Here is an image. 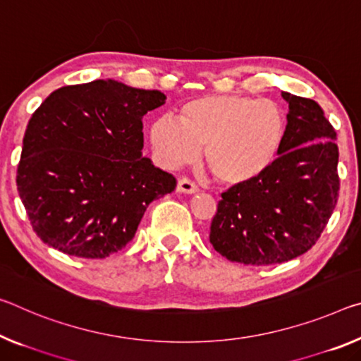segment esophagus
I'll return each instance as SVG.
<instances>
[{
	"label": "esophagus",
	"instance_id": "1",
	"mask_svg": "<svg viewBox=\"0 0 361 361\" xmlns=\"http://www.w3.org/2000/svg\"><path fill=\"white\" fill-rule=\"evenodd\" d=\"M197 190L199 188L196 183H192L190 178H180L178 185H176V191H180V192L192 194V192H197Z\"/></svg>",
	"mask_w": 361,
	"mask_h": 361
}]
</instances>
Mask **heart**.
I'll use <instances>...</instances> for the list:
<instances>
[{
	"label": "heart",
	"instance_id": "b5f03b06",
	"mask_svg": "<svg viewBox=\"0 0 361 361\" xmlns=\"http://www.w3.org/2000/svg\"><path fill=\"white\" fill-rule=\"evenodd\" d=\"M288 118L273 101L238 94H207L188 101L178 122L160 117L151 127V142L160 162L180 167L196 159L225 185H244L262 176L281 152Z\"/></svg>",
	"mask_w": 361,
	"mask_h": 361
}]
</instances>
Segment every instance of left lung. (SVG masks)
I'll return each mask as SVG.
<instances>
[{
    "label": "left lung",
    "mask_w": 361,
    "mask_h": 361,
    "mask_svg": "<svg viewBox=\"0 0 361 361\" xmlns=\"http://www.w3.org/2000/svg\"><path fill=\"white\" fill-rule=\"evenodd\" d=\"M288 133L279 157L254 181L221 194L210 243L230 262L276 265L310 250L339 197L336 130L317 101L283 93Z\"/></svg>",
    "instance_id": "1"
}]
</instances>
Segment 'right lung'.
Listing matches in <instances>:
<instances>
[{"label":"right lung","mask_w":361,"mask_h":361,"mask_svg":"<svg viewBox=\"0 0 361 361\" xmlns=\"http://www.w3.org/2000/svg\"><path fill=\"white\" fill-rule=\"evenodd\" d=\"M165 102L157 90L94 80L51 93L28 120L17 191L49 247L106 259L133 239L154 199L176 178L141 157L142 117Z\"/></svg>","instance_id":"1"}]
</instances>
